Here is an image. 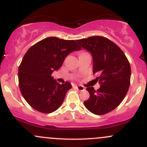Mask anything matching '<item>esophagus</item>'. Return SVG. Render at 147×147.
Segmentation results:
<instances>
[{"mask_svg":"<svg viewBox=\"0 0 147 147\" xmlns=\"http://www.w3.org/2000/svg\"><path fill=\"white\" fill-rule=\"evenodd\" d=\"M76 88L77 89V90H79V91H84L85 90V88L84 86H76Z\"/></svg>","mask_w":147,"mask_h":147,"instance_id":"obj_1","label":"esophagus"}]
</instances>
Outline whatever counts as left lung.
<instances>
[{"mask_svg":"<svg viewBox=\"0 0 147 147\" xmlns=\"http://www.w3.org/2000/svg\"><path fill=\"white\" fill-rule=\"evenodd\" d=\"M82 48L91 53L93 74L101 84L95 90L88 87L90 97L84 102L95 115H104L117 107L127 93L131 81V65L126 55L115 43L104 36H94L77 40Z\"/></svg>","mask_w":147,"mask_h":147,"instance_id":"1","label":"left lung"}]
</instances>
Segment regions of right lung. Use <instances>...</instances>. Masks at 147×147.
Listing matches in <instances>:
<instances>
[{"label":"right lung","mask_w":147,"mask_h":147,"mask_svg":"<svg viewBox=\"0 0 147 147\" xmlns=\"http://www.w3.org/2000/svg\"><path fill=\"white\" fill-rule=\"evenodd\" d=\"M81 49L74 40L52 36L27 51L18 68V84L23 97L34 109L50 113L60 107L72 85L68 82L59 84L52 74L70 52Z\"/></svg>","instance_id":"1"}]
</instances>
